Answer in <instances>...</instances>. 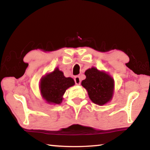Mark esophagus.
Listing matches in <instances>:
<instances>
[{
    "label": "esophagus",
    "mask_w": 150,
    "mask_h": 150,
    "mask_svg": "<svg viewBox=\"0 0 150 150\" xmlns=\"http://www.w3.org/2000/svg\"><path fill=\"white\" fill-rule=\"evenodd\" d=\"M75 80V84L76 85H80L81 84V79L79 77V76H76L74 79Z\"/></svg>",
    "instance_id": "esophagus-1"
}]
</instances>
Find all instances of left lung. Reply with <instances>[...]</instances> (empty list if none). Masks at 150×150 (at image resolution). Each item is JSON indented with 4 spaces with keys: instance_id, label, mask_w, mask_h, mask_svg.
Wrapping results in <instances>:
<instances>
[{
    "instance_id": "left-lung-1",
    "label": "left lung",
    "mask_w": 150,
    "mask_h": 150,
    "mask_svg": "<svg viewBox=\"0 0 150 150\" xmlns=\"http://www.w3.org/2000/svg\"><path fill=\"white\" fill-rule=\"evenodd\" d=\"M86 79L81 85L87 90L93 103L99 106L106 105L112 99L115 91V81L105 71L92 67L85 72Z\"/></svg>"
}]
</instances>
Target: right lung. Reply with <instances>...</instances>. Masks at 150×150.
<instances>
[{
	"mask_svg": "<svg viewBox=\"0 0 150 150\" xmlns=\"http://www.w3.org/2000/svg\"><path fill=\"white\" fill-rule=\"evenodd\" d=\"M75 85L71 77H65L63 73L56 67L52 72L42 76L40 82V93L44 100L50 105H59L68 88Z\"/></svg>",
	"mask_w": 150,
	"mask_h": 150,
	"instance_id": "obj_1",
	"label": "right lung"
}]
</instances>
